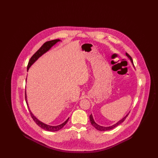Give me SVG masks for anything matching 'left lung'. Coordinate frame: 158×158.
<instances>
[{
  "label": "left lung",
  "mask_w": 158,
  "mask_h": 158,
  "mask_svg": "<svg viewBox=\"0 0 158 158\" xmlns=\"http://www.w3.org/2000/svg\"><path fill=\"white\" fill-rule=\"evenodd\" d=\"M126 56L130 59V60H131V62H132V63H133V61H132V57L127 54V53H126ZM129 115V114H127L124 118H123L121 120H120L119 121H118L117 123H116L115 124H114V125H112V126H109V127H103V126H99V125H98V124H96L95 122H94V119H93V116H92V114H91L90 115V116H89V119H90V121H91V124L97 129V130H98V131H109V130H110V129H114V127H117L118 125H119V124H121L123 122H124V121L126 119V118L127 117V116Z\"/></svg>",
  "instance_id": "8db88e82"
}]
</instances>
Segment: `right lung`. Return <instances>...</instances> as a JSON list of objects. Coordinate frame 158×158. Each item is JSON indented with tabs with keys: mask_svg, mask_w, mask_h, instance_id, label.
I'll use <instances>...</instances> for the list:
<instances>
[{
	"mask_svg": "<svg viewBox=\"0 0 158 158\" xmlns=\"http://www.w3.org/2000/svg\"><path fill=\"white\" fill-rule=\"evenodd\" d=\"M58 41H60L59 39H55V40H49V41H48L46 42H45L42 46L40 48V49L31 57V58L30 59L29 61V63H28V65H27V71L29 70V67L31 66V65L35 62L37 59L40 57L42 55H43L44 53H46L47 51H48L52 46H53L54 45L57 43ZM26 104L28 106V104H27V99H26ZM29 112H30V114H31V116L32 117V118L33 119V120L34 121V122L39 126L42 129H44V130H46L48 131H52V132H54V131H57L59 130H60V129H62L65 125V124L67 123V121H68L69 119H67L64 123H63L62 124L59 125V126H49V125H48V124H44L43 123H42L41 121H40L39 120H38L32 114L31 111L29 110Z\"/></svg>",
	"mask_w": 158,
	"mask_h": 158,
	"instance_id": "right-lung-1",
	"label": "right lung"
}]
</instances>
